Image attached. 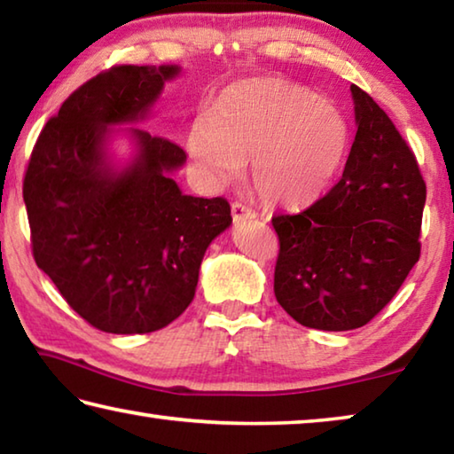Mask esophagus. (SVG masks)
<instances>
[{
    "mask_svg": "<svg viewBox=\"0 0 454 454\" xmlns=\"http://www.w3.org/2000/svg\"><path fill=\"white\" fill-rule=\"evenodd\" d=\"M232 218H234V222L256 218V212L252 210V208H248V206L242 204V202H234L232 204Z\"/></svg>",
    "mask_w": 454,
    "mask_h": 454,
    "instance_id": "34e87169",
    "label": "esophagus"
}]
</instances>
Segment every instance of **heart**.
Instances as JSON below:
<instances>
[{
    "instance_id": "heart-1",
    "label": "heart",
    "mask_w": 454,
    "mask_h": 454,
    "mask_svg": "<svg viewBox=\"0 0 454 454\" xmlns=\"http://www.w3.org/2000/svg\"><path fill=\"white\" fill-rule=\"evenodd\" d=\"M347 148L348 126L340 110L284 78L232 83L214 102L212 118L200 116L188 134V150L206 178L224 186L254 158L258 196L284 208L317 200Z\"/></svg>"
}]
</instances>
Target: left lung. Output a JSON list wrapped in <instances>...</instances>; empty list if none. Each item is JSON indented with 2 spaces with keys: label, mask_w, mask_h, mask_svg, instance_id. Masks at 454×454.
Here are the masks:
<instances>
[{
  "label": "left lung",
  "mask_w": 454,
  "mask_h": 454,
  "mask_svg": "<svg viewBox=\"0 0 454 454\" xmlns=\"http://www.w3.org/2000/svg\"><path fill=\"white\" fill-rule=\"evenodd\" d=\"M356 136L342 178L298 214H276V301L298 325L364 326L420 258L427 200L417 158L387 112L358 86Z\"/></svg>",
  "instance_id": "8db88e82"
}]
</instances>
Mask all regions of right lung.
<instances>
[{
  "mask_svg": "<svg viewBox=\"0 0 454 454\" xmlns=\"http://www.w3.org/2000/svg\"><path fill=\"white\" fill-rule=\"evenodd\" d=\"M176 66H114L70 94L29 156L24 202L32 254L80 317L112 334H145L188 309L210 242L232 224L226 198L182 194L186 152L132 129L134 164L106 162L110 124L144 120Z\"/></svg>",
  "mask_w": 454,
  "mask_h": 454,
  "instance_id": "obj_1",
  "label": "right lung"
}]
</instances>
